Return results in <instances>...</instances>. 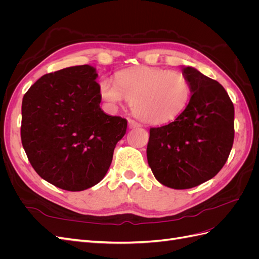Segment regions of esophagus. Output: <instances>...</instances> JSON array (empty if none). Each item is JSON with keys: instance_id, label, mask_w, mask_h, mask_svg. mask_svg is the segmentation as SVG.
<instances>
[{"instance_id": "34e87169", "label": "esophagus", "mask_w": 259, "mask_h": 259, "mask_svg": "<svg viewBox=\"0 0 259 259\" xmlns=\"http://www.w3.org/2000/svg\"><path fill=\"white\" fill-rule=\"evenodd\" d=\"M128 127L130 128H137V127H142V124L136 122L135 120H132L130 119L128 120Z\"/></svg>"}]
</instances>
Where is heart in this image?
Instances as JSON below:
<instances>
[{
	"instance_id": "b5f03b06",
	"label": "heart",
	"mask_w": 259,
	"mask_h": 259,
	"mask_svg": "<svg viewBox=\"0 0 259 259\" xmlns=\"http://www.w3.org/2000/svg\"><path fill=\"white\" fill-rule=\"evenodd\" d=\"M98 89L109 108L115 109L128 100L133 112L152 124L176 119L189 104L192 93L190 81L184 73L154 67L122 70L115 81L101 80Z\"/></svg>"
}]
</instances>
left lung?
Segmentation results:
<instances>
[{
    "instance_id": "8db88e82",
    "label": "left lung",
    "mask_w": 259,
    "mask_h": 259,
    "mask_svg": "<svg viewBox=\"0 0 259 259\" xmlns=\"http://www.w3.org/2000/svg\"><path fill=\"white\" fill-rule=\"evenodd\" d=\"M191 98L174 122L150 128L147 159L154 177L173 189H189L213 178L230 154L234 107L223 86L195 68L184 67Z\"/></svg>"
}]
</instances>
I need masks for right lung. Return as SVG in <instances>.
Listing matches in <instances>:
<instances>
[{
  "mask_svg": "<svg viewBox=\"0 0 259 259\" xmlns=\"http://www.w3.org/2000/svg\"><path fill=\"white\" fill-rule=\"evenodd\" d=\"M97 76L89 65L61 69L41 76L22 98V147L36 173L60 189L97 185L126 133V120L101 110Z\"/></svg>",
  "mask_w": 259,
  "mask_h": 259,
  "instance_id": "1",
  "label": "right lung"
}]
</instances>
